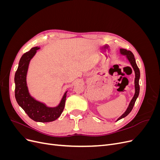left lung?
<instances>
[{
	"label": "left lung",
	"instance_id": "1",
	"mask_svg": "<svg viewBox=\"0 0 160 160\" xmlns=\"http://www.w3.org/2000/svg\"><path fill=\"white\" fill-rule=\"evenodd\" d=\"M120 53L123 55H125L127 57V59H128V61H129L130 64L132 65L133 69L135 71V94L133 98H132V99L131 100L130 103L129 104V106L128 109H126V111H125V113L119 117L117 121L122 119L125 117H126V116L131 112V111L132 110L135 101H136L137 98H138V95L139 93V77H140V72H139V69L138 68V67L136 64V62H135V57L133 53L132 52V51H128L126 49H120Z\"/></svg>",
	"mask_w": 160,
	"mask_h": 160
}]
</instances>
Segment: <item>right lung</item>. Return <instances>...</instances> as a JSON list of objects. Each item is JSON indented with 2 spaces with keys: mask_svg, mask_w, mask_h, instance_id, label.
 Masks as SVG:
<instances>
[{
  "mask_svg": "<svg viewBox=\"0 0 160 160\" xmlns=\"http://www.w3.org/2000/svg\"><path fill=\"white\" fill-rule=\"evenodd\" d=\"M39 49L38 47L32 48L29 51L23 54L19 61L18 69L14 75V95L19 106L31 119L38 122H51L59 118L63 111L67 91L65 93L59 105L55 108L47 107L30 95L27 84V71L31 59Z\"/></svg>",
  "mask_w": 160,
  "mask_h": 160,
  "instance_id": "right-lung-1",
  "label": "right lung"
}]
</instances>
